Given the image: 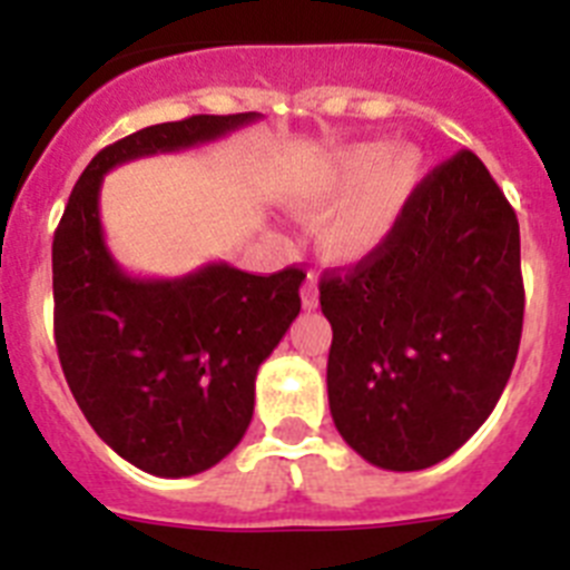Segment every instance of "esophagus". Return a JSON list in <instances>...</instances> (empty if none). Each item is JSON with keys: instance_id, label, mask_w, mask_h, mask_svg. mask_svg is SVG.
<instances>
[{"instance_id": "34e87169", "label": "esophagus", "mask_w": 570, "mask_h": 570, "mask_svg": "<svg viewBox=\"0 0 570 570\" xmlns=\"http://www.w3.org/2000/svg\"><path fill=\"white\" fill-rule=\"evenodd\" d=\"M320 305V285H316V276L308 274L305 285H302V308L314 311Z\"/></svg>"}]
</instances>
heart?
Instances as JSON below:
<instances>
[{
  "mask_svg": "<svg viewBox=\"0 0 570 570\" xmlns=\"http://www.w3.org/2000/svg\"><path fill=\"white\" fill-rule=\"evenodd\" d=\"M425 176V156L414 145L356 142L342 148L296 194L302 214H320L340 202L316 228V245L328 259L356 262L380 250L400 225Z\"/></svg>",
  "mask_w": 570,
  "mask_h": 570,
  "instance_id": "1",
  "label": "heart"
}]
</instances>
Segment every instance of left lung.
Here are the masks:
<instances>
[{
	"mask_svg": "<svg viewBox=\"0 0 570 570\" xmlns=\"http://www.w3.org/2000/svg\"><path fill=\"white\" fill-rule=\"evenodd\" d=\"M336 431L385 471H422L491 416L525 314L520 223L480 156L436 165L391 239L325 271Z\"/></svg>",
	"mask_w": 570,
	"mask_h": 570,
	"instance_id": "left-lung-1",
	"label": "left lung"
}]
</instances>
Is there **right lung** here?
Returning <instances> with one entry per match:
<instances>
[{
    "label": "right lung",
    "mask_w": 570,
    "mask_h": 570,
    "mask_svg": "<svg viewBox=\"0 0 570 570\" xmlns=\"http://www.w3.org/2000/svg\"><path fill=\"white\" fill-rule=\"evenodd\" d=\"M254 119L199 114L108 145L82 170L53 234V336L70 394L102 442L154 476H194L239 445L256 371L299 314L305 274L256 276L210 262L179 279H136L105 245L102 176Z\"/></svg>",
    "instance_id": "1"
}]
</instances>
